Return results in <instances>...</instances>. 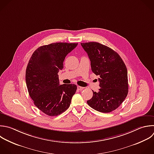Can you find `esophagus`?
<instances>
[{"label":"esophagus","instance_id":"34e87169","mask_svg":"<svg viewBox=\"0 0 154 154\" xmlns=\"http://www.w3.org/2000/svg\"><path fill=\"white\" fill-rule=\"evenodd\" d=\"M77 88H78V90L81 91V90H82L84 88V87H81V86H78V87H77Z\"/></svg>","mask_w":154,"mask_h":154}]
</instances>
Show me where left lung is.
<instances>
[{"label":"left lung","instance_id":"obj_1","mask_svg":"<svg viewBox=\"0 0 154 154\" xmlns=\"http://www.w3.org/2000/svg\"><path fill=\"white\" fill-rule=\"evenodd\" d=\"M91 61L92 72L99 76L98 92L93 91L88 105L101 112L117 109L128 93L126 67L120 55L112 49L97 42L81 43Z\"/></svg>","mask_w":154,"mask_h":154}]
</instances>
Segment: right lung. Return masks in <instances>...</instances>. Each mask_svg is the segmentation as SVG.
Segmentation results:
<instances>
[{
  "label": "right lung",
  "instance_id": "right-lung-1",
  "mask_svg": "<svg viewBox=\"0 0 154 154\" xmlns=\"http://www.w3.org/2000/svg\"><path fill=\"white\" fill-rule=\"evenodd\" d=\"M78 43H55L34 51L26 70V83L34 105L49 116H56L70 106L76 93L75 84L60 85L58 72L63 62Z\"/></svg>",
  "mask_w": 154,
  "mask_h": 154
}]
</instances>
